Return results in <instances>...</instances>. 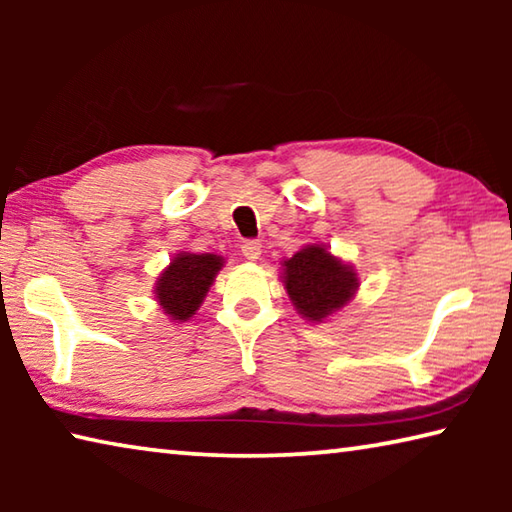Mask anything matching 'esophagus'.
<instances>
[{
    "label": "esophagus",
    "mask_w": 512,
    "mask_h": 512,
    "mask_svg": "<svg viewBox=\"0 0 512 512\" xmlns=\"http://www.w3.org/2000/svg\"><path fill=\"white\" fill-rule=\"evenodd\" d=\"M241 253H244V257L250 259V262H255V259L262 255V244H259L257 239H246L244 244H241Z\"/></svg>",
    "instance_id": "34e87169"
}]
</instances>
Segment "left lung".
Here are the masks:
<instances>
[{
    "instance_id": "obj_1",
    "label": "left lung",
    "mask_w": 512,
    "mask_h": 512,
    "mask_svg": "<svg viewBox=\"0 0 512 512\" xmlns=\"http://www.w3.org/2000/svg\"><path fill=\"white\" fill-rule=\"evenodd\" d=\"M359 287L354 268L323 246L311 244L284 259V289L307 320H325L348 305Z\"/></svg>"
}]
</instances>
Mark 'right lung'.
I'll return each instance as SVG.
<instances>
[{"label": "right lung", "instance_id": "right-lung-1", "mask_svg": "<svg viewBox=\"0 0 512 512\" xmlns=\"http://www.w3.org/2000/svg\"><path fill=\"white\" fill-rule=\"evenodd\" d=\"M221 266L223 257L212 253H178L173 257V262L164 268L155 284V298L164 314L180 323L192 318Z\"/></svg>", "mask_w": 512, "mask_h": 512}]
</instances>
